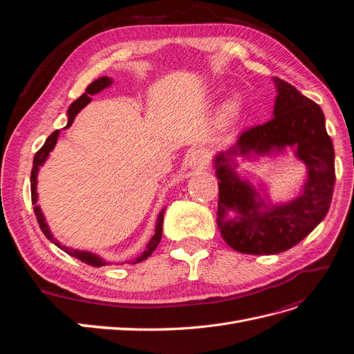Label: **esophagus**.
Masks as SVG:
<instances>
[{"instance_id": "1", "label": "esophagus", "mask_w": 354, "mask_h": 354, "mask_svg": "<svg viewBox=\"0 0 354 354\" xmlns=\"http://www.w3.org/2000/svg\"><path fill=\"white\" fill-rule=\"evenodd\" d=\"M209 152L207 149H196L189 156V167L192 169H203L209 162Z\"/></svg>"}]
</instances>
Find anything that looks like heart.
<instances>
[{
    "label": "heart",
    "instance_id": "b5f03b06",
    "mask_svg": "<svg viewBox=\"0 0 354 354\" xmlns=\"http://www.w3.org/2000/svg\"><path fill=\"white\" fill-rule=\"evenodd\" d=\"M218 93H220V90L214 91V93H212V97H214V95H217ZM241 108H242V99H241V95H239V94H233V95H230V97L227 99V102L224 103V106H223V113H224V116L230 118V116L236 115V113L241 111Z\"/></svg>",
    "mask_w": 354,
    "mask_h": 354
}]
</instances>
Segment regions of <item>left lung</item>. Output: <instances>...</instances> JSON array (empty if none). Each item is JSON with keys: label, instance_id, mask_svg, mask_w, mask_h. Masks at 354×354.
<instances>
[{"label": "left lung", "instance_id": "left-lung-1", "mask_svg": "<svg viewBox=\"0 0 354 354\" xmlns=\"http://www.w3.org/2000/svg\"><path fill=\"white\" fill-rule=\"evenodd\" d=\"M273 81L277 95L272 120L245 130L236 143L214 158L220 180L218 229L226 243L242 254H279L303 241L325 218L335 185V153L322 109L291 84ZM286 147L306 164L308 180L291 203L266 204L234 171V158L271 154Z\"/></svg>", "mask_w": 354, "mask_h": 354}]
</instances>
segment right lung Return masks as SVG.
<instances>
[{
  "label": "right lung",
  "mask_w": 354,
  "mask_h": 354,
  "mask_svg": "<svg viewBox=\"0 0 354 354\" xmlns=\"http://www.w3.org/2000/svg\"><path fill=\"white\" fill-rule=\"evenodd\" d=\"M111 84H112V78H109V77H102V78H99V80L93 81V82L88 85V87H87V90H85V93L81 95V97H78L77 100H75V102L69 106V109H68V125H66V128L72 125V122H73V120H75V116L78 115V112H80L81 109H84L85 106H87V104L91 102V95L100 93V91L104 90V88H108ZM59 133H60V131L56 130L55 133H51V134L48 136V138L46 140L44 146H42V147L39 149V151L35 153L34 167H32V171H30V196H32V203H34V212H35V216H37V220H38V224H39V229L42 230V233L46 234V238H47L48 241H51L53 243L57 245L60 250H63L66 254H69L71 257H73V259H78V260H81L82 263L88 264V266H93V267L108 266L109 263L106 261V260H103L102 257H99L97 254H93V252H88V251L72 250V248H68V246H65V245H62L59 241H56V238L53 236L50 229H48V224H47V221H46V218H44V214H42V211H41V208H39V205H38V194H37V177H38V171H39V167L47 160L50 152L53 151V149H55V146H56V143H57V138H59ZM164 211H165V208L159 212L158 220H156V226H155V234L152 236V239L149 241V243L146 245V251H145L142 255H138L136 260H130V261H125V263H128V264L140 263V261L146 260L147 257H151L152 252L156 250L158 243L160 242V238H162ZM120 264H124V263H120Z\"/></svg>",
  "instance_id": "1"
}]
</instances>
